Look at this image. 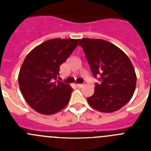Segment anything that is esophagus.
<instances>
[{
  "label": "esophagus",
  "mask_w": 151,
  "mask_h": 151,
  "mask_svg": "<svg viewBox=\"0 0 151 151\" xmlns=\"http://www.w3.org/2000/svg\"><path fill=\"white\" fill-rule=\"evenodd\" d=\"M83 85H84L83 84H77L76 86L78 88H82V87H83Z\"/></svg>",
  "instance_id": "1"
}]
</instances>
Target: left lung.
<instances>
[{
  "instance_id": "1",
  "label": "left lung",
  "mask_w": 151,
  "mask_h": 151,
  "mask_svg": "<svg viewBox=\"0 0 151 151\" xmlns=\"http://www.w3.org/2000/svg\"><path fill=\"white\" fill-rule=\"evenodd\" d=\"M92 74L101 76L94 93L88 97L91 107L102 113H113L125 106L136 87L135 71L128 56L109 41L82 38L80 41Z\"/></svg>"
}]
</instances>
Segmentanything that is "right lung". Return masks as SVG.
<instances>
[{
  "mask_svg": "<svg viewBox=\"0 0 151 151\" xmlns=\"http://www.w3.org/2000/svg\"><path fill=\"white\" fill-rule=\"evenodd\" d=\"M79 41L72 38L47 40L26 57L19 73V85L28 104L36 112L52 115L68 104L73 88L57 78L60 65Z\"/></svg>",
  "mask_w": 151,
  "mask_h": 151,
  "instance_id": "1",
  "label": "right lung"
}]
</instances>
